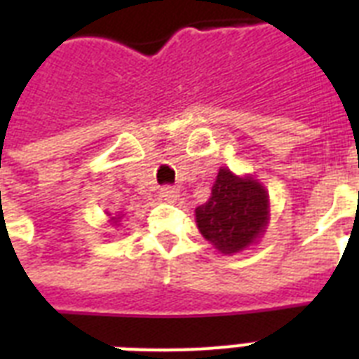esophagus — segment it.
<instances>
[{
  "label": "esophagus",
  "mask_w": 359,
  "mask_h": 359,
  "mask_svg": "<svg viewBox=\"0 0 359 359\" xmlns=\"http://www.w3.org/2000/svg\"><path fill=\"white\" fill-rule=\"evenodd\" d=\"M160 196H162L165 201L175 203L177 199H179V190H177V188H173V186H163L162 190H160Z\"/></svg>",
  "instance_id": "obj_1"
}]
</instances>
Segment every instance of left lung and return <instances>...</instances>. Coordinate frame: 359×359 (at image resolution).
<instances>
[{
	"label": "left lung",
	"mask_w": 359,
	"mask_h": 359,
	"mask_svg": "<svg viewBox=\"0 0 359 359\" xmlns=\"http://www.w3.org/2000/svg\"><path fill=\"white\" fill-rule=\"evenodd\" d=\"M197 229L224 255L257 244L270 224V196L253 175L219 168L208 201L196 208Z\"/></svg>",
	"instance_id": "left-lung-1"
}]
</instances>
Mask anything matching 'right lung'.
I'll return each mask as SVG.
<instances>
[{
	"instance_id": "obj_1",
	"label": "right lung",
	"mask_w": 359,
	"mask_h": 359,
	"mask_svg": "<svg viewBox=\"0 0 359 359\" xmlns=\"http://www.w3.org/2000/svg\"><path fill=\"white\" fill-rule=\"evenodd\" d=\"M106 214H108V218H109L108 222H109V224H111V225H119L121 219L124 218V214H123V212L115 214V216H111V214H109V212H106Z\"/></svg>"
}]
</instances>
